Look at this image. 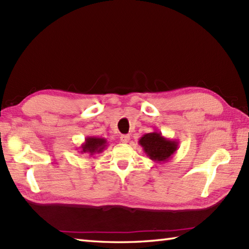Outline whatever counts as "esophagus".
<instances>
[{"label": "esophagus", "instance_id": "esophagus-1", "mask_svg": "<svg viewBox=\"0 0 249 249\" xmlns=\"http://www.w3.org/2000/svg\"><path fill=\"white\" fill-rule=\"evenodd\" d=\"M120 140H121V142H123V143H127V142L130 140V136L129 135H122L120 137Z\"/></svg>", "mask_w": 249, "mask_h": 249}]
</instances>
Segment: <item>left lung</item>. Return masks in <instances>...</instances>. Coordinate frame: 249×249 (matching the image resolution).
I'll return each instance as SVG.
<instances>
[{"mask_svg":"<svg viewBox=\"0 0 249 249\" xmlns=\"http://www.w3.org/2000/svg\"><path fill=\"white\" fill-rule=\"evenodd\" d=\"M138 143L142 146L146 156L156 162L170 160L178 149V141L168 139L157 130L142 136Z\"/></svg>","mask_w":249,"mask_h":249,"instance_id":"left-lung-1","label":"left lung"}]
</instances>
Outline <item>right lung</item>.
Masks as SVG:
<instances>
[{
  "instance_id": "add662e5",
  "label": "right lung",
  "mask_w": 249,
  "mask_h": 249,
  "mask_svg": "<svg viewBox=\"0 0 249 249\" xmlns=\"http://www.w3.org/2000/svg\"><path fill=\"white\" fill-rule=\"evenodd\" d=\"M107 139L102 138V137L99 138V137L89 136L87 137L81 146L79 147V149H81L79 152H80L81 154H98V153H102L106 147H107Z\"/></svg>"
}]
</instances>
